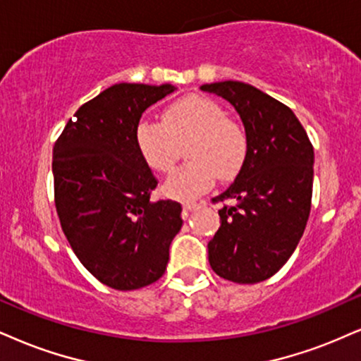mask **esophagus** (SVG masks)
<instances>
[{
	"label": "esophagus",
	"mask_w": 361,
	"mask_h": 361,
	"mask_svg": "<svg viewBox=\"0 0 361 361\" xmlns=\"http://www.w3.org/2000/svg\"><path fill=\"white\" fill-rule=\"evenodd\" d=\"M182 207H184V217H189L190 212H192L194 209H197V204H195V202H185Z\"/></svg>",
	"instance_id": "1"
}]
</instances>
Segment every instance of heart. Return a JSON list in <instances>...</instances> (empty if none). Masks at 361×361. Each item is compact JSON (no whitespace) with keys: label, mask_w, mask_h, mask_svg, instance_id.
<instances>
[{"label":"heart","mask_w":361,"mask_h":361,"mask_svg":"<svg viewBox=\"0 0 361 361\" xmlns=\"http://www.w3.org/2000/svg\"><path fill=\"white\" fill-rule=\"evenodd\" d=\"M188 166L164 182V194L176 201H190L214 184L216 176L229 180L238 176L247 155L244 128L228 118V112L207 97L190 95L172 104L162 122L140 118L135 127L137 149L147 166L171 172L179 144L189 140Z\"/></svg>","instance_id":"heart-1"}]
</instances>
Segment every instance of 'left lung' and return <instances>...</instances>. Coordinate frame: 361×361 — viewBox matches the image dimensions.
<instances>
[{"label": "left lung", "instance_id": "left-lung-1", "mask_svg": "<svg viewBox=\"0 0 361 361\" xmlns=\"http://www.w3.org/2000/svg\"><path fill=\"white\" fill-rule=\"evenodd\" d=\"M243 120L247 155L235 180L214 202L221 228L207 244L211 268L228 281L255 284L278 273L295 252L310 217L313 145L293 110L243 82L206 83Z\"/></svg>", "mask_w": 361, "mask_h": 361}]
</instances>
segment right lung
I'll return each mask as SVG.
<instances>
[{
	"label": "right lung",
	"instance_id": "right-lung-1",
	"mask_svg": "<svg viewBox=\"0 0 361 361\" xmlns=\"http://www.w3.org/2000/svg\"><path fill=\"white\" fill-rule=\"evenodd\" d=\"M176 90L171 83H117L83 104L53 147L61 229L100 283L132 291L157 281L182 228L176 201H150L157 185L137 149L142 114Z\"/></svg>",
	"mask_w": 361,
	"mask_h": 361
}]
</instances>
